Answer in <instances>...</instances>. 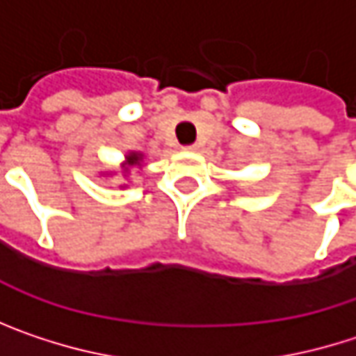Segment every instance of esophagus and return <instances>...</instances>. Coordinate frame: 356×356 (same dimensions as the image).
I'll use <instances>...</instances> for the list:
<instances>
[{"label":"esophagus","instance_id":"obj_1","mask_svg":"<svg viewBox=\"0 0 356 356\" xmlns=\"http://www.w3.org/2000/svg\"><path fill=\"white\" fill-rule=\"evenodd\" d=\"M185 150H197V144H189V146H185Z\"/></svg>","mask_w":356,"mask_h":356}]
</instances>
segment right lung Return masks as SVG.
<instances>
[{
  "label": "right lung",
  "mask_w": 356,
  "mask_h": 356,
  "mask_svg": "<svg viewBox=\"0 0 356 356\" xmlns=\"http://www.w3.org/2000/svg\"><path fill=\"white\" fill-rule=\"evenodd\" d=\"M127 163H129V165H138V163H140V154H129V156H127Z\"/></svg>",
  "instance_id": "1"
}]
</instances>
